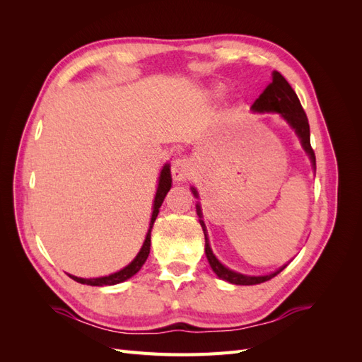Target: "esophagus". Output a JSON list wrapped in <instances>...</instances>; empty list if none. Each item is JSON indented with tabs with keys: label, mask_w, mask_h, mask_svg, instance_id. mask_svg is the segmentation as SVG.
Segmentation results:
<instances>
[{
	"label": "esophagus",
	"mask_w": 362,
	"mask_h": 362,
	"mask_svg": "<svg viewBox=\"0 0 362 362\" xmlns=\"http://www.w3.org/2000/svg\"><path fill=\"white\" fill-rule=\"evenodd\" d=\"M193 177V164L187 158H178L172 164V178L180 182Z\"/></svg>",
	"instance_id": "obj_1"
}]
</instances>
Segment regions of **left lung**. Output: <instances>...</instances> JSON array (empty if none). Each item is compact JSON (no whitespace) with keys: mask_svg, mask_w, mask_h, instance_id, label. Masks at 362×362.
<instances>
[{"mask_svg":"<svg viewBox=\"0 0 362 362\" xmlns=\"http://www.w3.org/2000/svg\"><path fill=\"white\" fill-rule=\"evenodd\" d=\"M252 110L254 112H276L279 113L284 119L287 120L291 128H294L296 134L299 136L302 146L306 151V154L310 156L313 166L315 169V154L314 149L311 148V141H310V124H308V117H306L303 107L299 101L298 95L293 90V87L288 84V81L284 78V76L275 71L272 76V83L266 87L262 93L257 98L255 103L252 104ZM194 196H198L196 190L193 189ZM196 211H198L199 217H201V206L196 205ZM202 229H204V235H205V254L208 258V262H210L211 269L214 270L216 275L218 278H222L231 284H237V286H255V284H261L266 282L272 278H275L278 273H281L284 270V267H281L279 270H276L275 273H270V275L266 276H246L242 275V273H237L226 269L223 264L218 262V259L213 255L210 243H208V237H206V231L204 222H201Z\"/></svg>","mask_w":362,"mask_h":362,"instance_id":"8db88e82","label":"left lung"}]
</instances>
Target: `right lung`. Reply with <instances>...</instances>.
Masks as SVG:
<instances>
[{
	"label": "right lung",
	"mask_w": 362,
	"mask_h": 362,
	"mask_svg": "<svg viewBox=\"0 0 362 362\" xmlns=\"http://www.w3.org/2000/svg\"><path fill=\"white\" fill-rule=\"evenodd\" d=\"M170 184H172V178H170V169H169V164L163 168L161 173H160V182H158V189H157V194H156V201H154V211H152V217H151V226H149V231L146 234L145 238V243L141 246L140 252L137 254V257L129 262L127 267H124L122 270H119L113 275H108V276H103V278H90V279H84V278H76L69 275V278H72L74 281L80 282V284H86V286H96V287H103V286H115V284L119 282H124L127 279H129L131 276H134L136 273L141 269V266L145 264V261L149 255V249H151V229L152 225H154L156 218L158 216V208L161 206L163 201H164V196L168 194V192L170 190Z\"/></svg>",
	"instance_id": "1"
}]
</instances>
